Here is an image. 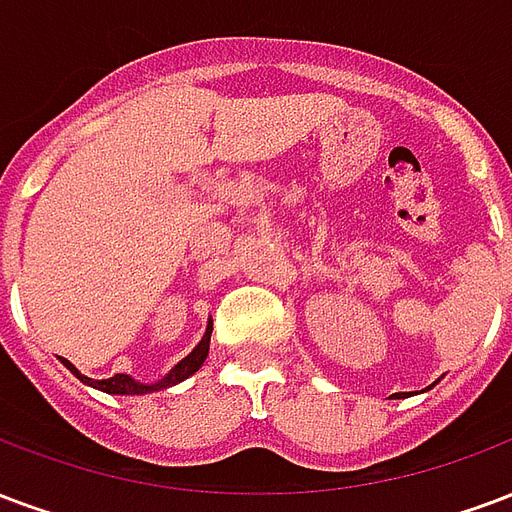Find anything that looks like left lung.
Returning a JSON list of instances; mask_svg holds the SVG:
<instances>
[{
    "instance_id": "obj_1",
    "label": "left lung",
    "mask_w": 512,
    "mask_h": 512,
    "mask_svg": "<svg viewBox=\"0 0 512 512\" xmlns=\"http://www.w3.org/2000/svg\"><path fill=\"white\" fill-rule=\"evenodd\" d=\"M393 396H396V399H399V396H401V393H393Z\"/></svg>"
}]
</instances>
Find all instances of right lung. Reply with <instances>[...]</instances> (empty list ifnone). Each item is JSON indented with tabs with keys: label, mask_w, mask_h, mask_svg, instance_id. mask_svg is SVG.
Masks as SVG:
<instances>
[{
	"label": "right lung",
	"mask_w": 512,
	"mask_h": 512,
	"mask_svg": "<svg viewBox=\"0 0 512 512\" xmlns=\"http://www.w3.org/2000/svg\"><path fill=\"white\" fill-rule=\"evenodd\" d=\"M211 328L214 325L208 323L206 333H203V339H200V344L195 347V350L189 352L187 358L173 369V372L165 377V380L160 382H154V385H140V382H135L132 377H127V374H113L111 380H89V377H83L78 369H75L73 363L70 361H64V366L70 369V372L78 377L81 382H86V385H92V388H100V391L105 393H121V396H138V393H151V391H162V388H170V385H176V382L181 380H187L189 374H195L203 366V361H206V355H208V342H211Z\"/></svg>",
	"instance_id": "1"
}]
</instances>
